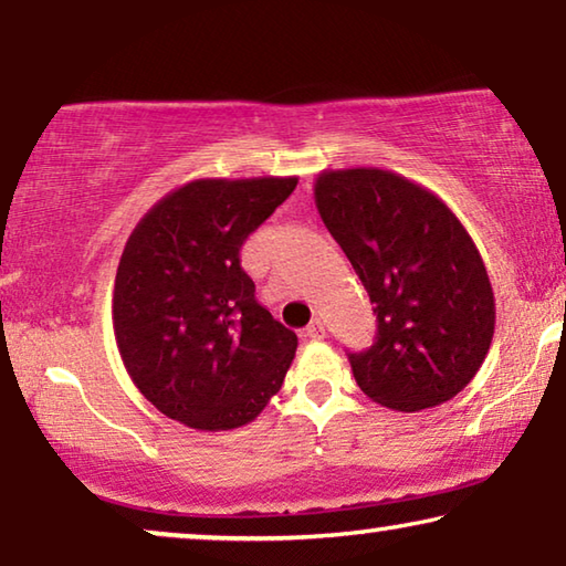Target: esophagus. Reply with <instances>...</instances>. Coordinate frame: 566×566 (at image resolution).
<instances>
[{
	"instance_id": "esophagus-1",
	"label": "esophagus",
	"mask_w": 566,
	"mask_h": 566,
	"mask_svg": "<svg viewBox=\"0 0 566 566\" xmlns=\"http://www.w3.org/2000/svg\"><path fill=\"white\" fill-rule=\"evenodd\" d=\"M305 336H307V338H313V340H321V338L325 336V325H323L321 317H315V321L307 325V328H305Z\"/></svg>"
}]
</instances>
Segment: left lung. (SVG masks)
I'll return each instance as SVG.
<instances>
[{"instance_id": "left-lung-1", "label": "left lung", "mask_w": 566, "mask_h": 566, "mask_svg": "<svg viewBox=\"0 0 566 566\" xmlns=\"http://www.w3.org/2000/svg\"><path fill=\"white\" fill-rule=\"evenodd\" d=\"M315 205L377 315L374 344L348 354L361 392L402 412L459 395L490 352L495 297L457 214L381 169L323 171Z\"/></svg>"}]
</instances>
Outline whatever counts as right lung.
Returning a JSON list of instances; mask_svg holds the SVG:
<instances>
[{
  "mask_svg": "<svg viewBox=\"0 0 566 566\" xmlns=\"http://www.w3.org/2000/svg\"><path fill=\"white\" fill-rule=\"evenodd\" d=\"M294 187L297 177L189 181L127 238L115 338L133 385L166 418L230 431L282 389L297 336L259 305L241 245Z\"/></svg>",
  "mask_w": 566,
  "mask_h": 566,
  "instance_id": "right-lung-1",
  "label": "right lung"
}]
</instances>
